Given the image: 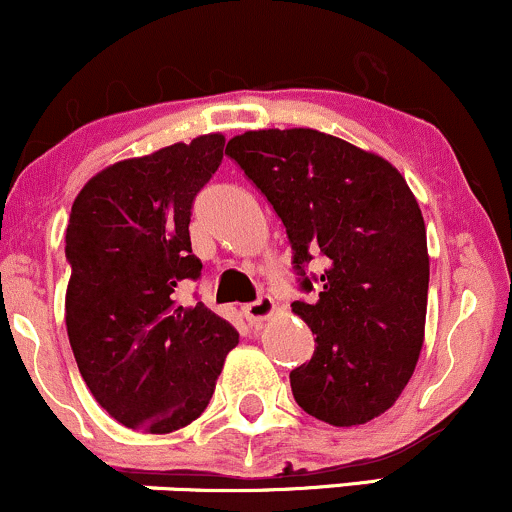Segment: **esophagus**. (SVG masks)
Masks as SVG:
<instances>
[{
  "label": "esophagus",
  "instance_id": "34e87169",
  "mask_svg": "<svg viewBox=\"0 0 512 512\" xmlns=\"http://www.w3.org/2000/svg\"><path fill=\"white\" fill-rule=\"evenodd\" d=\"M272 313H274V298L272 296H260L257 301L243 305V315L250 325H257V322L267 320Z\"/></svg>",
  "mask_w": 512,
  "mask_h": 512
}]
</instances>
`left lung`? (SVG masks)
<instances>
[{
  "mask_svg": "<svg viewBox=\"0 0 512 512\" xmlns=\"http://www.w3.org/2000/svg\"><path fill=\"white\" fill-rule=\"evenodd\" d=\"M226 154L267 197L286 228L298 289L315 334L313 358L291 370L298 407L332 426L387 411L424 344L426 226L407 180L385 158L317 129H260ZM320 256L323 272H307Z\"/></svg>",
  "mask_w": 512,
  "mask_h": 512,
  "instance_id": "left-lung-1",
  "label": "left lung"
}]
</instances>
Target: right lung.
<instances>
[{"label":"right lung","mask_w":512,"mask_h":512,"mask_svg":"<svg viewBox=\"0 0 512 512\" xmlns=\"http://www.w3.org/2000/svg\"><path fill=\"white\" fill-rule=\"evenodd\" d=\"M221 134L101 170L74 199L67 334L96 402L127 428L170 433L214 395L238 332L178 291L202 276L192 204L223 161Z\"/></svg>","instance_id":"1"}]
</instances>
